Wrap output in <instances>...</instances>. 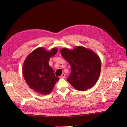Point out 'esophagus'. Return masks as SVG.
Masks as SVG:
<instances>
[{"instance_id": "obj_1", "label": "esophagus", "mask_w": 127, "mask_h": 127, "mask_svg": "<svg viewBox=\"0 0 127 127\" xmlns=\"http://www.w3.org/2000/svg\"><path fill=\"white\" fill-rule=\"evenodd\" d=\"M61 79H64V78H65V74H62L61 76H60Z\"/></svg>"}]
</instances>
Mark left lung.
<instances>
[{
    "instance_id": "left-lung-1",
    "label": "left lung",
    "mask_w": 127,
    "mask_h": 127,
    "mask_svg": "<svg viewBox=\"0 0 127 127\" xmlns=\"http://www.w3.org/2000/svg\"><path fill=\"white\" fill-rule=\"evenodd\" d=\"M61 53L71 66V72L67 81L80 91L93 87L101 71V61L92 50L77 46L73 50L63 48Z\"/></svg>"
}]
</instances>
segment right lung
I'll return each instance as SVG.
<instances>
[{"mask_svg": "<svg viewBox=\"0 0 127 127\" xmlns=\"http://www.w3.org/2000/svg\"><path fill=\"white\" fill-rule=\"evenodd\" d=\"M57 51V48L47 51L44 47H39L29 54L24 62L22 71L25 81L31 89L41 95L50 94L59 80L48 64L50 58Z\"/></svg>", "mask_w": 127, "mask_h": 127, "instance_id": "right-lung-1", "label": "right lung"}]
</instances>
